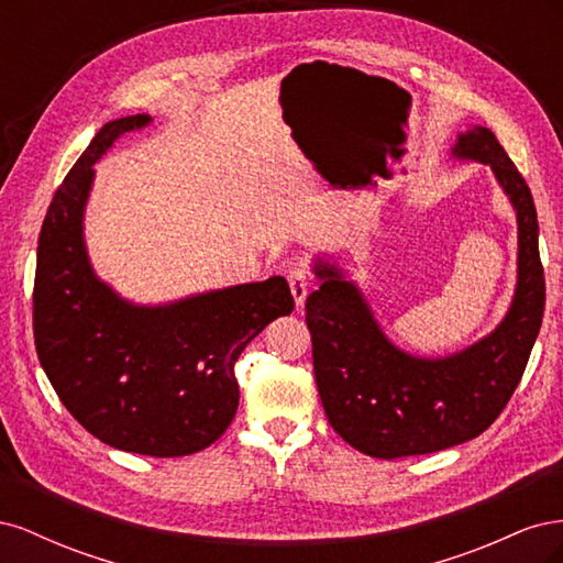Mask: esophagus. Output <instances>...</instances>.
<instances>
[{"mask_svg":"<svg viewBox=\"0 0 563 563\" xmlns=\"http://www.w3.org/2000/svg\"><path fill=\"white\" fill-rule=\"evenodd\" d=\"M288 286H291L296 305L298 308H302L305 298H308V294H310V269L305 265L294 267L291 272H288Z\"/></svg>","mask_w":563,"mask_h":563,"instance_id":"obj_1","label":"esophagus"}]
</instances>
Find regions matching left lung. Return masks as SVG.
<instances>
[{
    "label": "left lung",
    "instance_id": "1",
    "mask_svg": "<svg viewBox=\"0 0 563 563\" xmlns=\"http://www.w3.org/2000/svg\"><path fill=\"white\" fill-rule=\"evenodd\" d=\"M451 152L488 164L517 211L519 277L500 327L444 360H420L391 345L360 288L321 261L314 265L321 286L305 302L323 411L352 449L371 457L444 451L488 430L515 395L542 323L544 272L531 190L486 126L460 133Z\"/></svg>",
    "mask_w": 563,
    "mask_h": 563
}]
</instances>
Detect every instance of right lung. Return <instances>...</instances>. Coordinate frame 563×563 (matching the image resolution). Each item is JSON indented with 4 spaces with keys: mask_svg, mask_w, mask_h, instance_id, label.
<instances>
[{
    "mask_svg": "<svg viewBox=\"0 0 563 563\" xmlns=\"http://www.w3.org/2000/svg\"><path fill=\"white\" fill-rule=\"evenodd\" d=\"M145 124L147 114L108 122L51 199L32 329L46 378L84 430L119 451L178 457L230 428L240 406L236 360L296 302L284 277H269L145 308L93 275L81 234L93 164Z\"/></svg>",
    "mask_w": 563,
    "mask_h": 563,
    "instance_id": "add662e5",
    "label": "right lung"
}]
</instances>
